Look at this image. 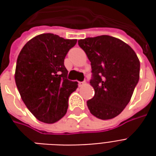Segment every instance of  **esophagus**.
Returning a JSON list of instances; mask_svg holds the SVG:
<instances>
[{
	"label": "esophagus",
	"instance_id": "esophagus-1",
	"mask_svg": "<svg viewBox=\"0 0 156 156\" xmlns=\"http://www.w3.org/2000/svg\"><path fill=\"white\" fill-rule=\"evenodd\" d=\"M78 85H79V87H83V86L86 85V83H85V82H79V83H78Z\"/></svg>",
	"mask_w": 156,
	"mask_h": 156
}]
</instances>
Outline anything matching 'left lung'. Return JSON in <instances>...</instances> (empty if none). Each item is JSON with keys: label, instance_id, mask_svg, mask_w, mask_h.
<instances>
[{"label": "left lung", "instance_id": "left-lung-1", "mask_svg": "<svg viewBox=\"0 0 156 156\" xmlns=\"http://www.w3.org/2000/svg\"><path fill=\"white\" fill-rule=\"evenodd\" d=\"M91 62L94 98L87 101L92 115L110 119L120 114L130 101L140 79V60L132 48L110 36L78 40Z\"/></svg>", "mask_w": 156, "mask_h": 156}]
</instances>
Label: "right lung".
<instances>
[{
	"instance_id": "1",
	"label": "right lung",
	"mask_w": 156,
	"mask_h": 156,
	"mask_svg": "<svg viewBox=\"0 0 156 156\" xmlns=\"http://www.w3.org/2000/svg\"><path fill=\"white\" fill-rule=\"evenodd\" d=\"M77 39L52 33L36 36L25 44L16 61L15 81L22 101L38 120L53 124L63 117L68 98L78 83L68 80L64 58Z\"/></svg>"
}]
</instances>
